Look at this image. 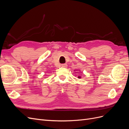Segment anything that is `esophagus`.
Returning a JSON list of instances; mask_svg holds the SVG:
<instances>
[{
	"instance_id": "obj_1",
	"label": "esophagus",
	"mask_w": 129,
	"mask_h": 129,
	"mask_svg": "<svg viewBox=\"0 0 129 129\" xmlns=\"http://www.w3.org/2000/svg\"><path fill=\"white\" fill-rule=\"evenodd\" d=\"M61 67L63 68H67V64H61Z\"/></svg>"
}]
</instances>
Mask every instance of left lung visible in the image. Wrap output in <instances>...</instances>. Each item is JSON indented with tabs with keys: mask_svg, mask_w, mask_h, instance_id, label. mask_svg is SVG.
I'll return each instance as SVG.
<instances>
[{
	"mask_svg": "<svg viewBox=\"0 0 129 129\" xmlns=\"http://www.w3.org/2000/svg\"><path fill=\"white\" fill-rule=\"evenodd\" d=\"M75 70H76V69H75ZM76 71H79L80 70H77V69H76ZM77 77L79 78V79H81V76H78V77Z\"/></svg>",
	"mask_w": 129,
	"mask_h": 129,
	"instance_id": "left-lung-1",
	"label": "left lung"
}]
</instances>
